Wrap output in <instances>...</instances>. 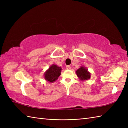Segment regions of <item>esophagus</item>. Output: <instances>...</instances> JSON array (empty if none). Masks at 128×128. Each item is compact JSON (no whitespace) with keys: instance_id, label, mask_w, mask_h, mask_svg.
Segmentation results:
<instances>
[{"instance_id":"1","label":"esophagus","mask_w":128,"mask_h":128,"mask_svg":"<svg viewBox=\"0 0 128 128\" xmlns=\"http://www.w3.org/2000/svg\"><path fill=\"white\" fill-rule=\"evenodd\" d=\"M66 69H68V70L71 69V66H66Z\"/></svg>"}]
</instances>
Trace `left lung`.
<instances>
[{
  "instance_id": "left-lung-1",
  "label": "left lung",
  "mask_w": 128,
  "mask_h": 128,
  "mask_svg": "<svg viewBox=\"0 0 128 128\" xmlns=\"http://www.w3.org/2000/svg\"><path fill=\"white\" fill-rule=\"evenodd\" d=\"M76 75L81 80H88L90 78V73L85 68L81 66L79 69L76 70Z\"/></svg>"
}]
</instances>
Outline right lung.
Returning <instances> with one entry per match:
<instances>
[{"label":"right lung","instance_id":"right-lung-1","mask_svg":"<svg viewBox=\"0 0 128 128\" xmlns=\"http://www.w3.org/2000/svg\"><path fill=\"white\" fill-rule=\"evenodd\" d=\"M62 68L56 65H52L50 68L45 72L44 78L49 82H53L58 79V77L60 75Z\"/></svg>","mask_w":128,"mask_h":128}]
</instances>
